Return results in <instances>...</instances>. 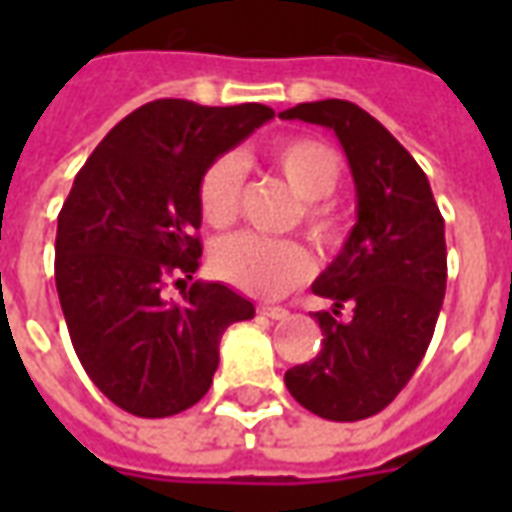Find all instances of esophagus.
Listing matches in <instances>:
<instances>
[{
    "mask_svg": "<svg viewBox=\"0 0 512 512\" xmlns=\"http://www.w3.org/2000/svg\"><path fill=\"white\" fill-rule=\"evenodd\" d=\"M257 312H260V315H266V318H271V321H282V318H288V310H285V307H271V304H260Z\"/></svg>",
    "mask_w": 512,
    "mask_h": 512,
    "instance_id": "1",
    "label": "esophagus"
}]
</instances>
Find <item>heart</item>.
Here are the masks:
<instances>
[{"mask_svg": "<svg viewBox=\"0 0 512 512\" xmlns=\"http://www.w3.org/2000/svg\"><path fill=\"white\" fill-rule=\"evenodd\" d=\"M268 161L282 172L296 189L299 197L310 200L304 205V222L315 241L337 244L343 222L326 197H332L340 178L343 164L332 147L323 145L310 136L279 142L268 150ZM241 180L244 167L241 158L224 153L208 164L197 183V205L205 222L211 227L233 224L241 200ZM213 268L216 274L233 288L252 293V296H279L293 285L310 277V252L299 241L288 238H266L257 233H235L224 238L213 249Z\"/></svg>", "mask_w": 512, "mask_h": 512, "instance_id": "b5f03b06", "label": "heart"}]
</instances>
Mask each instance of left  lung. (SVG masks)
<instances>
[{
	"instance_id": "left-lung-1",
	"label": "left lung",
	"mask_w": 512,
	"mask_h": 512,
	"mask_svg": "<svg viewBox=\"0 0 512 512\" xmlns=\"http://www.w3.org/2000/svg\"><path fill=\"white\" fill-rule=\"evenodd\" d=\"M279 117L332 128L356 186L354 230L312 282L332 301L315 312L321 351L290 367L285 384L312 414L356 422L384 411L428 351L447 288L444 219L425 172L365 109L329 98ZM343 309L352 312L345 322Z\"/></svg>"
}]
</instances>
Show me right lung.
<instances>
[{"label": "right lung", "instance_id": "obj_1", "mask_svg": "<svg viewBox=\"0 0 512 512\" xmlns=\"http://www.w3.org/2000/svg\"><path fill=\"white\" fill-rule=\"evenodd\" d=\"M274 117L263 104L161 98L123 117L79 169L57 216L54 279L79 362L115 406L172 417L211 389L219 340L255 304L200 268L197 183L211 161Z\"/></svg>", "mask_w": 512, "mask_h": 512}]
</instances>
